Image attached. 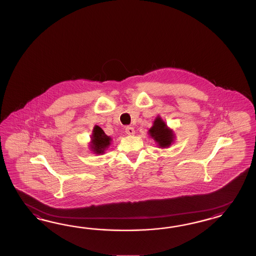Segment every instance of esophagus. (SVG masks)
<instances>
[{
	"instance_id": "1",
	"label": "esophagus",
	"mask_w": 256,
	"mask_h": 256,
	"mask_svg": "<svg viewBox=\"0 0 256 256\" xmlns=\"http://www.w3.org/2000/svg\"><path fill=\"white\" fill-rule=\"evenodd\" d=\"M126 133L128 134V135H133L135 133V130H134V128L132 126H126Z\"/></svg>"
}]
</instances>
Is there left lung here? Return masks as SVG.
Instances as JSON below:
<instances>
[{
    "mask_svg": "<svg viewBox=\"0 0 256 256\" xmlns=\"http://www.w3.org/2000/svg\"><path fill=\"white\" fill-rule=\"evenodd\" d=\"M150 135L156 140L160 148H167L172 142L174 135L167 126L162 120V118L158 117L154 122L153 126L149 130Z\"/></svg>",
    "mask_w": 256,
    "mask_h": 256,
    "instance_id": "1",
    "label": "left lung"
}]
</instances>
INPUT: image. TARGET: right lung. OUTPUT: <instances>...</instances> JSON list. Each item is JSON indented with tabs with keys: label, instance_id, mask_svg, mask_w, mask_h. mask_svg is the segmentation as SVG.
<instances>
[{
	"label": "right lung",
	"instance_id": "1",
	"mask_svg": "<svg viewBox=\"0 0 256 256\" xmlns=\"http://www.w3.org/2000/svg\"><path fill=\"white\" fill-rule=\"evenodd\" d=\"M110 138L107 136L98 126L94 128L93 135H92V149L96 154H102L104 150L110 146Z\"/></svg>",
	"mask_w": 256,
	"mask_h": 256
}]
</instances>
